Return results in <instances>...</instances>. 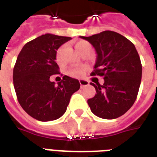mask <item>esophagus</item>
Returning <instances> with one entry per match:
<instances>
[{
	"label": "esophagus",
	"instance_id": "1",
	"mask_svg": "<svg viewBox=\"0 0 157 157\" xmlns=\"http://www.w3.org/2000/svg\"><path fill=\"white\" fill-rule=\"evenodd\" d=\"M80 84H81V88H84L86 86H89V82L86 80H80Z\"/></svg>",
	"mask_w": 157,
	"mask_h": 157
}]
</instances>
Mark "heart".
Wrapping results in <instances>:
<instances>
[{"label":"heart","mask_w":157,"mask_h":157,"mask_svg":"<svg viewBox=\"0 0 157 157\" xmlns=\"http://www.w3.org/2000/svg\"><path fill=\"white\" fill-rule=\"evenodd\" d=\"M86 44H89L86 41H80L76 45V46H80V45H86ZM84 71H85V67H74V68H71L70 71H69V74L71 76H74V77H79V76H81L83 75Z\"/></svg>","instance_id":"obj_1"}]
</instances>
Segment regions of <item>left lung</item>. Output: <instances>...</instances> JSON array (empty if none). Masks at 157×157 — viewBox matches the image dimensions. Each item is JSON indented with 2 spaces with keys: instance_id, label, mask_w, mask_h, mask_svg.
Masks as SVG:
<instances>
[{
  "instance_id": "8db88e82",
  "label": "left lung",
  "mask_w": 157,
  "mask_h": 157,
  "mask_svg": "<svg viewBox=\"0 0 157 157\" xmlns=\"http://www.w3.org/2000/svg\"><path fill=\"white\" fill-rule=\"evenodd\" d=\"M97 53L91 76H103L104 83L94 86V97L88 99L91 112L103 119H116L133 106L142 79V64L134 45L119 33L104 31L81 36Z\"/></svg>"
}]
</instances>
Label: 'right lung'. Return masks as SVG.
<instances>
[{
  "label": "right lung",
  "mask_w": 157,
  "mask_h": 157,
  "mask_svg": "<svg viewBox=\"0 0 157 157\" xmlns=\"http://www.w3.org/2000/svg\"><path fill=\"white\" fill-rule=\"evenodd\" d=\"M71 37L45 34L28 42L13 67L16 95L23 109L36 120L50 121L65 113L72 94L80 89L76 79L63 76L55 85L52 75L60 74L55 62L57 50Z\"/></svg>",
  "instance_id": "add662e5"
}]
</instances>
